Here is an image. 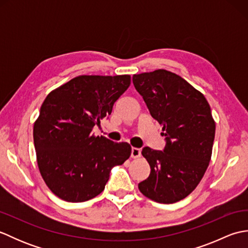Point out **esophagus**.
<instances>
[{
  "instance_id": "esophagus-1",
  "label": "esophagus",
  "mask_w": 248,
  "mask_h": 248,
  "mask_svg": "<svg viewBox=\"0 0 248 248\" xmlns=\"http://www.w3.org/2000/svg\"><path fill=\"white\" fill-rule=\"evenodd\" d=\"M131 156L132 157H139V156H140V149H139V148H135V147H133L132 149H131Z\"/></svg>"
}]
</instances>
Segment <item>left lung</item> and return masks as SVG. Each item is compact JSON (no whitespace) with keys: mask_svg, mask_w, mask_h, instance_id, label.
<instances>
[{"mask_svg":"<svg viewBox=\"0 0 248 248\" xmlns=\"http://www.w3.org/2000/svg\"><path fill=\"white\" fill-rule=\"evenodd\" d=\"M132 80L165 136L163 151L141 150L151 170L139 188L156 202H177L198 186L211 160L215 136L211 108L202 93L170 71L140 73Z\"/></svg>","mask_w":248,"mask_h":248,"instance_id":"1","label":"left lung"}]
</instances>
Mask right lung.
I'll use <instances>...</instances> for the list:
<instances>
[{"label": "right lung", "instance_id": "right-lung-1", "mask_svg": "<svg viewBox=\"0 0 248 248\" xmlns=\"http://www.w3.org/2000/svg\"><path fill=\"white\" fill-rule=\"evenodd\" d=\"M131 77L80 76L51 92L34 124L37 163L57 197L82 202L101 193L114 166L131 155L128 143L93 135L130 86Z\"/></svg>", "mask_w": 248, "mask_h": 248}]
</instances>
